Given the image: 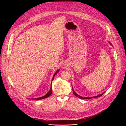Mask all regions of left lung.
Wrapping results in <instances>:
<instances>
[{"label": "left lung", "mask_w": 126, "mask_h": 126, "mask_svg": "<svg viewBox=\"0 0 126 126\" xmlns=\"http://www.w3.org/2000/svg\"><path fill=\"white\" fill-rule=\"evenodd\" d=\"M110 44L111 45V43L110 42ZM72 90H73V94H74V95H75V96H76V97H78L79 98L81 99H88L94 98H96V97H99L102 96L103 95V94L104 93H102V94H100V95H97V96H94V97H82V96H79V95H78L77 94H76V93L75 92V91H74V90H73V88H72Z\"/></svg>", "instance_id": "left-lung-1"}]
</instances>
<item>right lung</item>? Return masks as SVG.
<instances>
[{
	"mask_svg": "<svg viewBox=\"0 0 126 126\" xmlns=\"http://www.w3.org/2000/svg\"><path fill=\"white\" fill-rule=\"evenodd\" d=\"M59 71V69L54 74L53 77V78H52V81L53 80L54 78L55 75ZM52 82H51V84H52ZM52 87H50V90L49 91V92H48L46 95H45L44 96H42V97H40V98H35V99H35V100H41V99H45V98H47V97H48L49 96H50L52 94Z\"/></svg>",
	"mask_w": 126,
	"mask_h": 126,
	"instance_id": "1",
	"label": "right lung"
}]
</instances>
